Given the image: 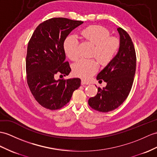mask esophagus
<instances>
[{
	"mask_svg": "<svg viewBox=\"0 0 157 157\" xmlns=\"http://www.w3.org/2000/svg\"><path fill=\"white\" fill-rule=\"evenodd\" d=\"M81 85H89V82H88L86 81H85V80L84 79H82L81 80Z\"/></svg>",
	"mask_w": 157,
	"mask_h": 157,
	"instance_id": "obj_1",
	"label": "esophagus"
}]
</instances>
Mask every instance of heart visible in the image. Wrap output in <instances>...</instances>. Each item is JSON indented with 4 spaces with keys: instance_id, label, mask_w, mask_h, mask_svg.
<instances>
[{
    "instance_id": "1",
    "label": "heart",
    "mask_w": 157,
    "mask_h": 157,
    "mask_svg": "<svg viewBox=\"0 0 157 157\" xmlns=\"http://www.w3.org/2000/svg\"><path fill=\"white\" fill-rule=\"evenodd\" d=\"M81 36L82 39L94 44L92 56H96L101 64L109 63L119 48V40L115 36H110L109 30L102 26H88L82 30ZM63 48L66 55L71 60L78 59V43L75 36H68L64 42ZM97 68L96 60L81 59L74 64L72 71L76 76L87 78L97 71Z\"/></svg>"
}]
</instances>
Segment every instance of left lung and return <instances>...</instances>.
Segmentation results:
<instances>
[{
  "mask_svg": "<svg viewBox=\"0 0 157 157\" xmlns=\"http://www.w3.org/2000/svg\"><path fill=\"white\" fill-rule=\"evenodd\" d=\"M117 30L120 47L117 55L97 76L98 82H106L105 88L98 87V93L89 99L92 109L102 113L111 111L123 104L131 90L136 71V57L131 38L124 29Z\"/></svg>",
  "mask_w": 157,
  "mask_h": 157,
  "instance_id": "left-lung-1",
  "label": "left lung"
}]
</instances>
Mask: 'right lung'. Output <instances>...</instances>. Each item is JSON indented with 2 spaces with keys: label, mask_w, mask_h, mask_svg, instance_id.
Segmentation results:
<instances>
[{
  "label": "right lung",
  "mask_w": 157,
  "mask_h": 157,
  "mask_svg": "<svg viewBox=\"0 0 157 157\" xmlns=\"http://www.w3.org/2000/svg\"><path fill=\"white\" fill-rule=\"evenodd\" d=\"M83 23L66 18H52L36 28L29 42L26 58V80L30 92L39 104L49 110L63 107L73 92L81 86V79L55 80L60 73L71 71L65 62L63 44L72 30Z\"/></svg>",
  "instance_id": "add662e5"
}]
</instances>
